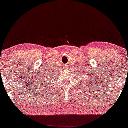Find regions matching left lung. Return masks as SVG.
Instances as JSON below:
<instances>
[{
    "label": "left lung",
    "instance_id": "obj_1",
    "mask_svg": "<svg viewBox=\"0 0 128 128\" xmlns=\"http://www.w3.org/2000/svg\"><path fill=\"white\" fill-rule=\"evenodd\" d=\"M89 78H90V77H89Z\"/></svg>",
    "mask_w": 128,
    "mask_h": 128
}]
</instances>
